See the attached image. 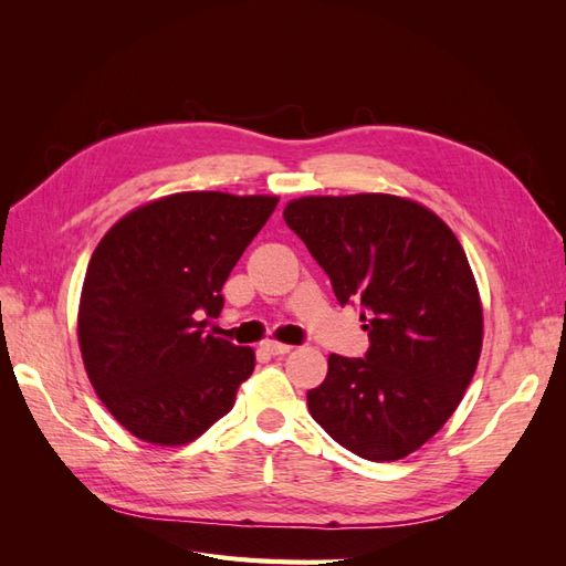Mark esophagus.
Returning a JSON list of instances; mask_svg holds the SVG:
<instances>
[{
  "instance_id": "1",
  "label": "esophagus",
  "mask_w": 566,
  "mask_h": 566,
  "mask_svg": "<svg viewBox=\"0 0 566 566\" xmlns=\"http://www.w3.org/2000/svg\"><path fill=\"white\" fill-rule=\"evenodd\" d=\"M262 349H264L266 354H271V356H283V354H287L293 347L283 345V342H276V339H264V342H262Z\"/></svg>"
}]
</instances>
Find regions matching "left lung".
Instances as JSON below:
<instances>
[{"label": "left lung", "mask_w": 566, "mask_h": 566, "mask_svg": "<svg viewBox=\"0 0 566 566\" xmlns=\"http://www.w3.org/2000/svg\"><path fill=\"white\" fill-rule=\"evenodd\" d=\"M285 224L331 276L335 297L361 300L366 358L328 356L306 391L312 418L373 462L430 441L462 401L484 342V310L468 254L447 221L391 193L304 196Z\"/></svg>", "instance_id": "obj_1"}]
</instances>
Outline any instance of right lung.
Instances as JSON below:
<instances>
[{
    "mask_svg": "<svg viewBox=\"0 0 566 566\" xmlns=\"http://www.w3.org/2000/svg\"><path fill=\"white\" fill-rule=\"evenodd\" d=\"M276 196L184 191L117 219L84 276V370L136 439L184 447L224 418L254 370V349L205 335L231 269L276 210Z\"/></svg>",
    "mask_w": 566,
    "mask_h": 566,
    "instance_id": "right-lung-1",
    "label": "right lung"
}]
</instances>
